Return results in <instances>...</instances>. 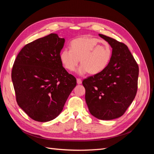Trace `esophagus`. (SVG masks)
Listing matches in <instances>:
<instances>
[{"mask_svg": "<svg viewBox=\"0 0 154 154\" xmlns=\"http://www.w3.org/2000/svg\"><path fill=\"white\" fill-rule=\"evenodd\" d=\"M76 81H77V83H78V84H82V81L81 79L77 78V79H76Z\"/></svg>", "mask_w": 154, "mask_h": 154, "instance_id": "obj_1", "label": "esophagus"}]
</instances>
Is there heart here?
Segmentation results:
<instances>
[{"label": "heart", "mask_w": 154, "mask_h": 154, "mask_svg": "<svg viewBox=\"0 0 154 154\" xmlns=\"http://www.w3.org/2000/svg\"><path fill=\"white\" fill-rule=\"evenodd\" d=\"M112 49L108 42L96 38L80 37L73 40L71 48L63 49L60 58L65 68L73 71L80 62L77 69L79 75L98 74L106 69L110 61Z\"/></svg>", "instance_id": "obj_1"}]
</instances>
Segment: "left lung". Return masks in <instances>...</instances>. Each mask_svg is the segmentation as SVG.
I'll return each instance as SVG.
<instances>
[{"label":"left lung","mask_w":154,"mask_h":154,"mask_svg":"<svg viewBox=\"0 0 154 154\" xmlns=\"http://www.w3.org/2000/svg\"><path fill=\"white\" fill-rule=\"evenodd\" d=\"M112 49L108 66L83 81L90 113L101 120L121 117L136 95L139 67L127 45L99 34Z\"/></svg>","instance_id":"8db88e82"}]
</instances>
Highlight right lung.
<instances>
[{
	"instance_id": "1",
	"label": "right lung",
	"mask_w": 154,
	"mask_h": 154,
	"mask_svg": "<svg viewBox=\"0 0 154 154\" xmlns=\"http://www.w3.org/2000/svg\"><path fill=\"white\" fill-rule=\"evenodd\" d=\"M64 43L51 33L26 45L14 62L11 79L17 103L36 122L57 118L76 85L60 58Z\"/></svg>"
}]
</instances>
